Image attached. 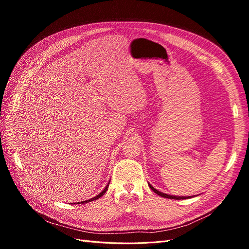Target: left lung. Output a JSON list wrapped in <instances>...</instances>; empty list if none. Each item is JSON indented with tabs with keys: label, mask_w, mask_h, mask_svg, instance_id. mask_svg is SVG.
Returning <instances> with one entry per match:
<instances>
[{
	"label": "left lung",
	"mask_w": 249,
	"mask_h": 249,
	"mask_svg": "<svg viewBox=\"0 0 249 249\" xmlns=\"http://www.w3.org/2000/svg\"><path fill=\"white\" fill-rule=\"evenodd\" d=\"M148 186H149V188L154 192V193H156L158 195H160V196H161V197H163V198H167V199H174V200H184V199H189V198H191L190 196L189 197H178V196H171V195H166V194H164V193H161V192H160V191H158L156 189H154L151 185H149L148 184Z\"/></svg>",
	"instance_id": "left-lung-1"
}]
</instances>
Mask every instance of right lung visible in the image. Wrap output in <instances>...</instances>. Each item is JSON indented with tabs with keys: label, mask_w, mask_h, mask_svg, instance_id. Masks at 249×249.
Here are the masks:
<instances>
[{
	"label": "right lung",
	"mask_w": 249,
	"mask_h": 249,
	"mask_svg": "<svg viewBox=\"0 0 249 249\" xmlns=\"http://www.w3.org/2000/svg\"><path fill=\"white\" fill-rule=\"evenodd\" d=\"M109 184H110V182H109ZM109 184L107 185V187L106 188H105L98 196H96V197H94V198H91V199H89V200H87V201H83V202H78V203H80V204H86V203H88V202H91V201H95V200H97V199H99V198H101L102 197V196L105 194V193H106L107 192V190H108V188H109ZM77 203V204H78Z\"/></svg>",
	"instance_id": "right-lung-1"
}]
</instances>
